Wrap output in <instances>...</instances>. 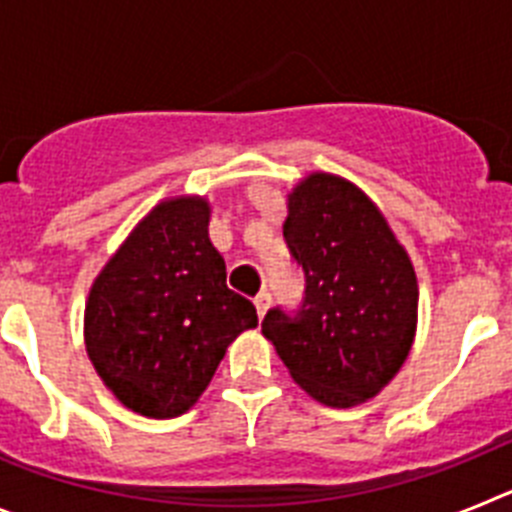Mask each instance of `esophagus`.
Instances as JSON below:
<instances>
[{
  "mask_svg": "<svg viewBox=\"0 0 512 512\" xmlns=\"http://www.w3.org/2000/svg\"><path fill=\"white\" fill-rule=\"evenodd\" d=\"M253 305H256V312H259V318H264L266 315V310H269V305H271V295L269 292H259V295L253 297Z\"/></svg>",
  "mask_w": 512,
  "mask_h": 512,
  "instance_id": "obj_1",
  "label": "esophagus"
}]
</instances>
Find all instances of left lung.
I'll return each mask as SVG.
<instances>
[{
    "label": "left lung",
    "instance_id": "1",
    "mask_svg": "<svg viewBox=\"0 0 512 512\" xmlns=\"http://www.w3.org/2000/svg\"><path fill=\"white\" fill-rule=\"evenodd\" d=\"M287 207L284 241L305 271V297L295 312L271 307L261 333L307 395L354 408L408 359L415 269L377 205L341 176L310 174Z\"/></svg>",
    "mask_w": 512,
    "mask_h": 512
}]
</instances>
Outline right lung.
<instances>
[{
    "label": "right lung",
    "instance_id": "add662e5",
    "mask_svg": "<svg viewBox=\"0 0 512 512\" xmlns=\"http://www.w3.org/2000/svg\"><path fill=\"white\" fill-rule=\"evenodd\" d=\"M207 225L210 205L202 197L161 202L89 292V359L112 395L146 418L187 413L225 348L259 325L253 302L225 284V261Z\"/></svg>",
    "mask_w": 512,
    "mask_h": 512
}]
</instances>
